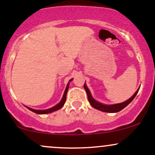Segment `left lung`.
Wrapping results in <instances>:
<instances>
[{
    "instance_id": "8db88e82",
    "label": "left lung",
    "mask_w": 155,
    "mask_h": 155,
    "mask_svg": "<svg viewBox=\"0 0 155 155\" xmlns=\"http://www.w3.org/2000/svg\"><path fill=\"white\" fill-rule=\"evenodd\" d=\"M84 88L85 90L87 95V98H88V101H89L90 104L93 108L96 109V110H100V111H102L104 112V113H118V112L120 111L121 110H123L124 108H125L127 105L130 104L132 100L135 98V97L137 95V93H138L139 89H137V91L134 93V95L131 97L130 98H129L127 101H124V102H122V103H119V104H111V105H109V104H104L102 103H100L98 101H96L94 98H93L91 96V93L90 92L89 89L88 87H87L86 84L84 83Z\"/></svg>"
}]
</instances>
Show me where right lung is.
Wrapping results in <instances>:
<instances>
[{
  "label": "right lung",
  "instance_id": "right-lung-1",
  "mask_svg": "<svg viewBox=\"0 0 155 155\" xmlns=\"http://www.w3.org/2000/svg\"><path fill=\"white\" fill-rule=\"evenodd\" d=\"M73 80V79H71V80L69 81H71ZM68 83L67 84V87H66L65 88V91L64 92V95L63 96H62V100L60 101V102L59 104H57V105H55L54 107H53L50 108V109H48V110H34V109H31V108H29L28 107H26L28 109V110H30L31 111L34 112V113H37V114H48V113H52V112H54V111H57V110H59V109H61L63 107V105L64 104V102H65L66 101V96H67V93H68V87H69V84L70 83Z\"/></svg>",
  "mask_w": 155,
  "mask_h": 155
}]
</instances>
